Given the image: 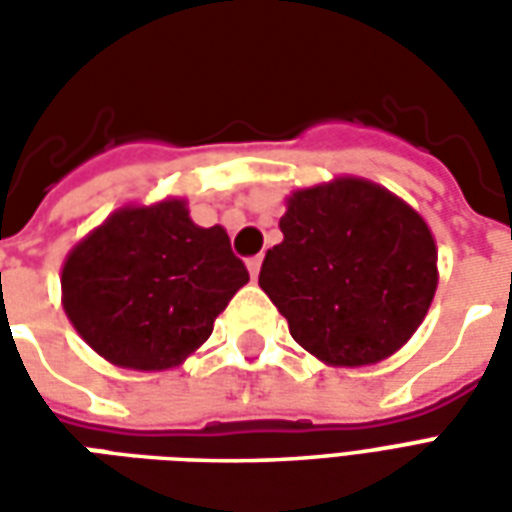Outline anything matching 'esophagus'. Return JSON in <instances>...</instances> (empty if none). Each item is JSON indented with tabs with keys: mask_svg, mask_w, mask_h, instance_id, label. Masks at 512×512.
<instances>
[{
	"mask_svg": "<svg viewBox=\"0 0 512 512\" xmlns=\"http://www.w3.org/2000/svg\"><path fill=\"white\" fill-rule=\"evenodd\" d=\"M260 266H263V255H255L246 260V268H249L252 279H257V274H260Z\"/></svg>",
	"mask_w": 512,
	"mask_h": 512,
	"instance_id": "1",
	"label": "esophagus"
}]
</instances>
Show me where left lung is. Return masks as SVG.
<instances>
[{
  "label": "left lung",
  "mask_w": 512,
  "mask_h": 512,
  "mask_svg": "<svg viewBox=\"0 0 512 512\" xmlns=\"http://www.w3.org/2000/svg\"><path fill=\"white\" fill-rule=\"evenodd\" d=\"M279 230L260 288L301 348L329 365H370L417 332L439 277L433 235L406 202L340 178L296 191Z\"/></svg>",
  "instance_id": "1"
}]
</instances>
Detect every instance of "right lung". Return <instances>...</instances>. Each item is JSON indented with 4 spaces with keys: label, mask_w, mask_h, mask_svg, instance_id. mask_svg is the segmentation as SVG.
Masks as SVG:
<instances>
[{
    "label": "right lung",
    "mask_w": 512,
    "mask_h": 512,
    "mask_svg": "<svg viewBox=\"0 0 512 512\" xmlns=\"http://www.w3.org/2000/svg\"><path fill=\"white\" fill-rule=\"evenodd\" d=\"M249 282L222 227H197L180 200L120 208L62 268L65 312L87 345L134 370L194 354Z\"/></svg>",
    "instance_id": "1"
}]
</instances>
